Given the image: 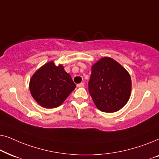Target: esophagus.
I'll list each match as a JSON object with an SVG mask.
<instances>
[{
	"label": "esophagus",
	"instance_id": "obj_1",
	"mask_svg": "<svg viewBox=\"0 0 159 159\" xmlns=\"http://www.w3.org/2000/svg\"><path fill=\"white\" fill-rule=\"evenodd\" d=\"M77 86V88H83V87H84V84L83 83V82H81V83L78 84Z\"/></svg>",
	"mask_w": 159,
	"mask_h": 159
}]
</instances>
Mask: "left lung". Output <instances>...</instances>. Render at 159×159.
Wrapping results in <instances>:
<instances>
[{"mask_svg": "<svg viewBox=\"0 0 159 159\" xmlns=\"http://www.w3.org/2000/svg\"><path fill=\"white\" fill-rule=\"evenodd\" d=\"M88 89L100 111L116 112L129 101L132 90L131 77L118 62L110 57H103L92 66Z\"/></svg>", "mask_w": 159, "mask_h": 159, "instance_id": "8db88e82", "label": "left lung"}]
</instances>
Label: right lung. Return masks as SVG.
<instances>
[{
	"instance_id": "obj_1",
	"label": "right lung",
	"mask_w": 159,
	"mask_h": 159,
	"mask_svg": "<svg viewBox=\"0 0 159 159\" xmlns=\"http://www.w3.org/2000/svg\"><path fill=\"white\" fill-rule=\"evenodd\" d=\"M76 84L61 64L48 62L32 75L30 82L32 96L42 107L56 108L61 105Z\"/></svg>"
}]
</instances>
